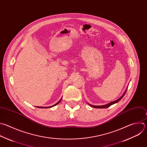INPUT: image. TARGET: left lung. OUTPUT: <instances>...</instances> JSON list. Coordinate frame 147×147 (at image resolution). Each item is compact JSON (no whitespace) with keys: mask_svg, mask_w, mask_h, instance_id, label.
Here are the masks:
<instances>
[{"mask_svg":"<svg viewBox=\"0 0 147 147\" xmlns=\"http://www.w3.org/2000/svg\"><path fill=\"white\" fill-rule=\"evenodd\" d=\"M126 92V91L124 92V93L122 95V96L120 97V98H119L118 99H117V100H115V101H114V102H111V103H109V104H107V105H106L99 106H92V105H90L91 107H92L97 108V109H106V108H107V107L111 106V105H114V104H115V103L118 102L120 100H121L122 97H123L124 96V95L125 94Z\"/></svg>","mask_w":147,"mask_h":147,"instance_id":"obj_1","label":"left lung"}]
</instances>
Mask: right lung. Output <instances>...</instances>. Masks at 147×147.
<instances>
[{
    "label": "right lung",
    "mask_w": 147,
    "mask_h": 147,
    "mask_svg": "<svg viewBox=\"0 0 147 147\" xmlns=\"http://www.w3.org/2000/svg\"><path fill=\"white\" fill-rule=\"evenodd\" d=\"M62 100V99L58 102V103H57L55 105H53V106H51V107H38V108H41V109H47V108H51V107H54V106H56V105H57L58 104H59V103H60V102H61V100Z\"/></svg>",
    "instance_id": "add662e5"
}]
</instances>
